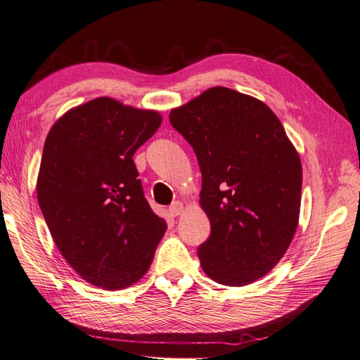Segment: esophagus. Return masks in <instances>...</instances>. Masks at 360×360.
I'll return each instance as SVG.
<instances>
[{
    "label": "esophagus",
    "mask_w": 360,
    "mask_h": 360,
    "mask_svg": "<svg viewBox=\"0 0 360 360\" xmlns=\"http://www.w3.org/2000/svg\"><path fill=\"white\" fill-rule=\"evenodd\" d=\"M169 213H170V216H173V217H176V216L182 214V213H184V204H182V202H173V204H172L170 208H169Z\"/></svg>",
    "instance_id": "obj_1"
}]
</instances>
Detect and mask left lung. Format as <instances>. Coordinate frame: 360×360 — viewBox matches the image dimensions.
Here are the masks:
<instances>
[{
    "instance_id": "1",
    "label": "left lung",
    "mask_w": 360,
    "mask_h": 360,
    "mask_svg": "<svg viewBox=\"0 0 360 360\" xmlns=\"http://www.w3.org/2000/svg\"><path fill=\"white\" fill-rule=\"evenodd\" d=\"M196 153L199 204L211 234L198 248L219 284L246 285L281 260L298 226L302 169L284 127L262 100L225 86L170 110Z\"/></svg>"
}]
</instances>
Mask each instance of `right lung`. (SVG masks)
I'll return each instance as SVG.
<instances>
[{
	"mask_svg": "<svg viewBox=\"0 0 360 360\" xmlns=\"http://www.w3.org/2000/svg\"><path fill=\"white\" fill-rule=\"evenodd\" d=\"M161 122L156 110L98 97L63 114L45 140L36 182L44 219L71 268L105 290L143 278L167 229L132 160Z\"/></svg>",
	"mask_w": 360,
	"mask_h": 360,
	"instance_id": "obj_1",
	"label": "right lung"
}]
</instances>
